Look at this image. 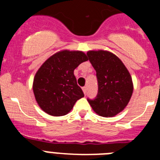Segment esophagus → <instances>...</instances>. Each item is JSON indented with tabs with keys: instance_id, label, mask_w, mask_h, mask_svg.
Segmentation results:
<instances>
[{
	"instance_id": "esophagus-1",
	"label": "esophagus",
	"mask_w": 160,
	"mask_h": 160,
	"mask_svg": "<svg viewBox=\"0 0 160 160\" xmlns=\"http://www.w3.org/2000/svg\"><path fill=\"white\" fill-rule=\"evenodd\" d=\"M82 90H83V92H84L85 95H86V94H87V87H84L82 88Z\"/></svg>"
}]
</instances>
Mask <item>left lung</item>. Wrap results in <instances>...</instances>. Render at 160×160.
<instances>
[{
  "instance_id": "left-lung-1",
  "label": "left lung",
  "mask_w": 160,
  "mask_h": 160,
  "mask_svg": "<svg viewBox=\"0 0 160 160\" xmlns=\"http://www.w3.org/2000/svg\"><path fill=\"white\" fill-rule=\"evenodd\" d=\"M87 57L96 70L98 94L87 98L98 115L112 117L123 110L133 93L131 76L122 61L108 51H88Z\"/></svg>"
}]
</instances>
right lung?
<instances>
[{
  "instance_id": "right-lung-1",
  "label": "right lung",
  "mask_w": 160,
  "mask_h": 160,
  "mask_svg": "<svg viewBox=\"0 0 160 160\" xmlns=\"http://www.w3.org/2000/svg\"><path fill=\"white\" fill-rule=\"evenodd\" d=\"M87 60L83 52L63 50L52 55L39 68L33 79L32 90L37 102L45 112L53 116H62L84 97L73 70Z\"/></svg>"
}]
</instances>
